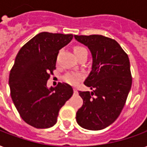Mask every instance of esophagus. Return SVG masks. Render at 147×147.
Wrapping results in <instances>:
<instances>
[{"mask_svg":"<svg viewBox=\"0 0 147 147\" xmlns=\"http://www.w3.org/2000/svg\"><path fill=\"white\" fill-rule=\"evenodd\" d=\"M74 93H78V90H77L76 88H74Z\"/></svg>","mask_w":147,"mask_h":147,"instance_id":"34e87169","label":"esophagus"}]
</instances>
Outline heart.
Segmentation results:
<instances>
[{"instance_id":"heart-1","label":"heart","mask_w":147,"mask_h":147,"mask_svg":"<svg viewBox=\"0 0 147 147\" xmlns=\"http://www.w3.org/2000/svg\"><path fill=\"white\" fill-rule=\"evenodd\" d=\"M83 51H86V48H84L83 47L76 46L73 47V52L76 56ZM82 78H83V76L81 73H71H71H68L65 75V77H64V80H65V82H66L68 84L76 86L81 81Z\"/></svg>"}]
</instances>
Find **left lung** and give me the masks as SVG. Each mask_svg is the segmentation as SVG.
Wrapping results in <instances>:
<instances>
[{
	"mask_svg": "<svg viewBox=\"0 0 147 147\" xmlns=\"http://www.w3.org/2000/svg\"><path fill=\"white\" fill-rule=\"evenodd\" d=\"M91 52V71L84 84L93 91H79L83 104L76 113L82 128L101 130L115 121L123 109L131 86L128 55L117 41L101 35L74 36Z\"/></svg>",
	"mask_w": 147,
	"mask_h": 147,
	"instance_id": "1",
	"label": "left lung"
}]
</instances>
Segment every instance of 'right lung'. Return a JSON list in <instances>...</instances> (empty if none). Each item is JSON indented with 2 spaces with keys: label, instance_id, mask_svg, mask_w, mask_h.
Wrapping results in <instances>:
<instances>
[{
  "label": "right lung",
  "instance_id": "1",
  "mask_svg": "<svg viewBox=\"0 0 147 147\" xmlns=\"http://www.w3.org/2000/svg\"><path fill=\"white\" fill-rule=\"evenodd\" d=\"M72 38V34L47 32L36 35L20 49L10 71L13 103L21 118L36 129L54 126L60 109L73 94L72 87L65 82L47 86L58 52Z\"/></svg>",
  "mask_w": 147,
  "mask_h": 147
}]
</instances>
